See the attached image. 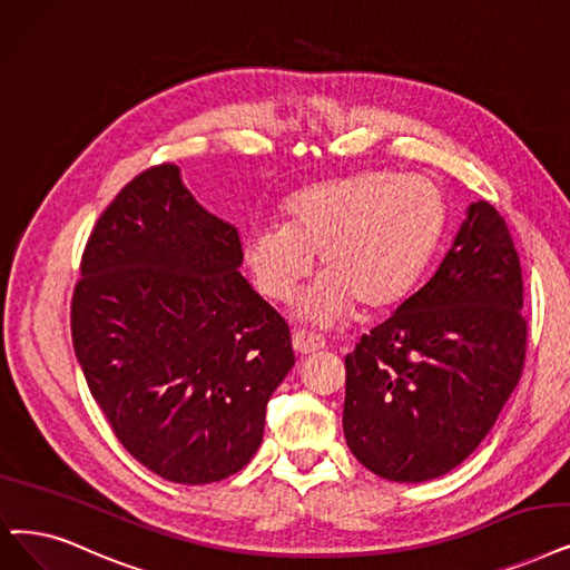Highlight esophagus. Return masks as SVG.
I'll use <instances>...</instances> for the list:
<instances>
[{"mask_svg":"<svg viewBox=\"0 0 570 570\" xmlns=\"http://www.w3.org/2000/svg\"><path fill=\"white\" fill-rule=\"evenodd\" d=\"M292 346L294 351H297L299 355H311V353H317L325 348V341L321 336H315L311 332H294L292 334Z\"/></svg>","mask_w":570,"mask_h":570,"instance_id":"1","label":"esophagus"}]
</instances>
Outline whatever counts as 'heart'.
<instances>
[{
    "label": "heart",
    "mask_w": 570,
    "mask_h": 570,
    "mask_svg": "<svg viewBox=\"0 0 570 570\" xmlns=\"http://www.w3.org/2000/svg\"><path fill=\"white\" fill-rule=\"evenodd\" d=\"M285 222L253 224L243 259L262 294L287 302L321 253L323 276L297 306L321 327L346 321L355 304H400L435 255L446 224L442 189L421 175L362 170L317 181L285 200Z\"/></svg>",
    "instance_id": "obj_1"
}]
</instances>
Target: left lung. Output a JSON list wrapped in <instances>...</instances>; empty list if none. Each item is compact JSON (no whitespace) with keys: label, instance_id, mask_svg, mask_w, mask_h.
I'll return each instance as SVG.
<instances>
[{"label":"left lung","instance_id":"left-lung-1","mask_svg":"<svg viewBox=\"0 0 570 570\" xmlns=\"http://www.w3.org/2000/svg\"><path fill=\"white\" fill-rule=\"evenodd\" d=\"M521 266L505 219L470 203L430 281L346 355L344 435L389 482L461 465L512 395L527 353Z\"/></svg>","mask_w":570,"mask_h":570}]
</instances>
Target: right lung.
Returning <instances> with one entry per match:
<instances>
[{"instance_id":"1","label":"right lung","mask_w":570,"mask_h":570,"mask_svg":"<svg viewBox=\"0 0 570 570\" xmlns=\"http://www.w3.org/2000/svg\"><path fill=\"white\" fill-rule=\"evenodd\" d=\"M240 266L238 229L200 206L175 164L135 177L88 238L75 353L114 435L168 482L243 470L294 364L285 321Z\"/></svg>"}]
</instances>
